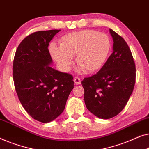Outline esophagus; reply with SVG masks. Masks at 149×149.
Returning a JSON list of instances; mask_svg holds the SVG:
<instances>
[{"label":"esophagus","instance_id":"1","mask_svg":"<svg viewBox=\"0 0 149 149\" xmlns=\"http://www.w3.org/2000/svg\"><path fill=\"white\" fill-rule=\"evenodd\" d=\"M74 83L76 85H79L81 84V79H79V77H74Z\"/></svg>","mask_w":149,"mask_h":149}]
</instances>
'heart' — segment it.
Listing matches in <instances>:
<instances>
[{"instance_id": "1", "label": "heart", "mask_w": 149, "mask_h": 149, "mask_svg": "<svg viewBox=\"0 0 149 149\" xmlns=\"http://www.w3.org/2000/svg\"><path fill=\"white\" fill-rule=\"evenodd\" d=\"M111 40L104 33L95 30H81L65 35L60 40V46L52 43L49 52L54 61L68 70L72 64L73 56L85 72L94 73L100 70L109 53Z\"/></svg>"}]
</instances>
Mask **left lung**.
Wrapping results in <instances>:
<instances>
[{"mask_svg":"<svg viewBox=\"0 0 149 149\" xmlns=\"http://www.w3.org/2000/svg\"><path fill=\"white\" fill-rule=\"evenodd\" d=\"M113 53L97 74L81 81L84 102L89 111L100 119L118 115L126 105L136 81V66L124 39L109 29Z\"/></svg>","mask_w":149,"mask_h":149,"instance_id":"1","label":"left lung"}]
</instances>
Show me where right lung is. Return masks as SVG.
I'll list each match as a JSON object with an SVG mask.
<instances>
[{"label": "right lung", "instance_id": "obj_1", "mask_svg": "<svg viewBox=\"0 0 149 149\" xmlns=\"http://www.w3.org/2000/svg\"><path fill=\"white\" fill-rule=\"evenodd\" d=\"M60 30L39 31L23 40L17 49L13 77L19 100L36 120L53 121L63 111L74 88L73 76L51 68L49 45Z\"/></svg>", "mask_w": 149, "mask_h": 149}]
</instances>
